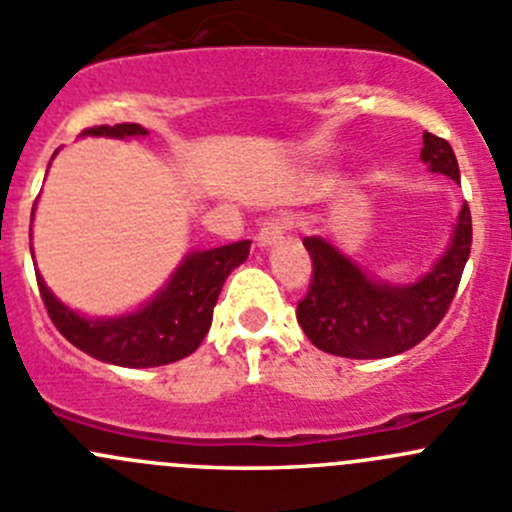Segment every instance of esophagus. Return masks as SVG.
Returning a JSON list of instances; mask_svg holds the SVG:
<instances>
[{
  "label": "esophagus",
  "instance_id": "1",
  "mask_svg": "<svg viewBox=\"0 0 512 512\" xmlns=\"http://www.w3.org/2000/svg\"><path fill=\"white\" fill-rule=\"evenodd\" d=\"M289 227H292V218H287V215H275V218H267L265 223L260 225V230H257V245L260 247L277 245V242L285 240Z\"/></svg>",
  "mask_w": 512,
  "mask_h": 512
}]
</instances>
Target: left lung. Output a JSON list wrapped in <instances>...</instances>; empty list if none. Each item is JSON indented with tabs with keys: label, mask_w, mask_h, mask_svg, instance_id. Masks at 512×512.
<instances>
[{
	"label": "left lung",
	"mask_w": 512,
	"mask_h": 512,
	"mask_svg": "<svg viewBox=\"0 0 512 512\" xmlns=\"http://www.w3.org/2000/svg\"><path fill=\"white\" fill-rule=\"evenodd\" d=\"M421 160L433 173L461 180L446 138L423 131ZM471 240V208L463 203L446 255L414 285L391 287L364 275L322 237H304L312 280L297 302L299 327L314 347L347 359H384L416 347L446 317L471 255Z\"/></svg>",
	"instance_id": "1"
}]
</instances>
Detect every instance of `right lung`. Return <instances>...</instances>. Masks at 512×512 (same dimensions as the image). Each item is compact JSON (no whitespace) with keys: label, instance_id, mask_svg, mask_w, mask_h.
Instances as JSON below:
<instances>
[{"label":"right lung","instance_id":"right-lung-1","mask_svg":"<svg viewBox=\"0 0 512 512\" xmlns=\"http://www.w3.org/2000/svg\"><path fill=\"white\" fill-rule=\"evenodd\" d=\"M86 136H146L138 123L91 126ZM250 255V242H230L215 250L193 252L156 299L136 314L118 319H86L59 302L41 277H36L41 299L54 327L74 347L108 364L146 369L163 366L193 354L208 334L213 309L227 275Z\"/></svg>","mask_w":512,"mask_h":512}]
</instances>
